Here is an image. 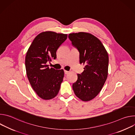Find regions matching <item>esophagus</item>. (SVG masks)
I'll return each mask as SVG.
<instances>
[{
	"label": "esophagus",
	"instance_id": "obj_1",
	"mask_svg": "<svg viewBox=\"0 0 135 135\" xmlns=\"http://www.w3.org/2000/svg\"><path fill=\"white\" fill-rule=\"evenodd\" d=\"M64 73H65V74H68L69 73V71H67V70H64Z\"/></svg>",
	"mask_w": 135,
	"mask_h": 135
}]
</instances>
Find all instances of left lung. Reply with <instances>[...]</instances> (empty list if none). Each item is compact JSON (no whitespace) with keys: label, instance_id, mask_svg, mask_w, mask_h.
<instances>
[{"label":"left lung","instance_id":"8db88e82","mask_svg":"<svg viewBox=\"0 0 135 135\" xmlns=\"http://www.w3.org/2000/svg\"><path fill=\"white\" fill-rule=\"evenodd\" d=\"M68 37L80 53V63L85 65L73 84L74 92L82 100L90 101L99 94L107 79L108 53L98 38L91 33H72Z\"/></svg>","mask_w":135,"mask_h":135}]
</instances>
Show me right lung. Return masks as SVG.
<instances>
[{"label":"right lung","instance_id":"1","mask_svg":"<svg viewBox=\"0 0 135 135\" xmlns=\"http://www.w3.org/2000/svg\"><path fill=\"white\" fill-rule=\"evenodd\" d=\"M67 38V34L43 32L35 38L27 52L25 65L28 79L33 90L43 99H51L59 91L64 70L50 68L46 63L56 58L57 49Z\"/></svg>","mask_w":135,"mask_h":135}]
</instances>
